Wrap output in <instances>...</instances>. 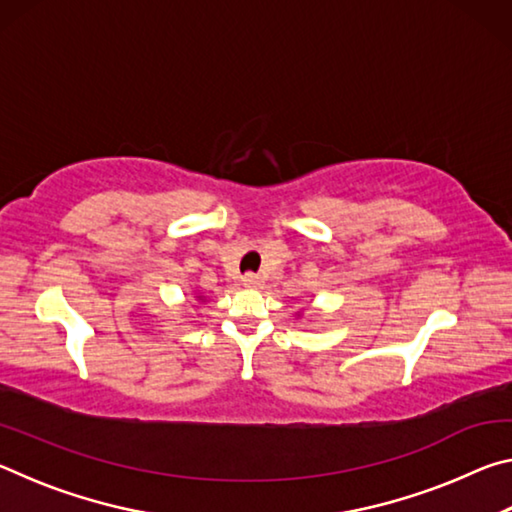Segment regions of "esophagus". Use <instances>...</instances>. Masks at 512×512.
I'll list each match as a JSON object with an SVG mask.
<instances>
[{
	"label": "esophagus",
	"instance_id": "34e87169",
	"mask_svg": "<svg viewBox=\"0 0 512 512\" xmlns=\"http://www.w3.org/2000/svg\"><path fill=\"white\" fill-rule=\"evenodd\" d=\"M241 284H244V287H248V289H259L264 284V280L255 273H246L244 277H241Z\"/></svg>",
	"mask_w": 512,
	"mask_h": 512
}]
</instances>
